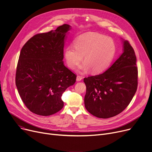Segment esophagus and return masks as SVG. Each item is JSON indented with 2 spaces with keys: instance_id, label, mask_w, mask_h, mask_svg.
<instances>
[{
  "instance_id": "obj_1",
  "label": "esophagus",
  "mask_w": 152,
  "mask_h": 152,
  "mask_svg": "<svg viewBox=\"0 0 152 152\" xmlns=\"http://www.w3.org/2000/svg\"><path fill=\"white\" fill-rule=\"evenodd\" d=\"M83 77L81 76H77L76 77V80L77 81H80V80H82Z\"/></svg>"
}]
</instances>
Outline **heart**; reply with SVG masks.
Listing matches in <instances>:
<instances>
[{"mask_svg": "<svg viewBox=\"0 0 152 152\" xmlns=\"http://www.w3.org/2000/svg\"><path fill=\"white\" fill-rule=\"evenodd\" d=\"M115 45L114 40L97 33H87L80 35L75 41V47L69 46L65 49L64 57L68 66L72 69L79 66L81 72L92 69L95 73L106 69L114 57Z\"/></svg>", "mask_w": 152, "mask_h": 152, "instance_id": "heart-1", "label": "heart"}]
</instances>
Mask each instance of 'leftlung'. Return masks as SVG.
Instances as JSON below:
<instances>
[{
  "label": "left lung",
  "mask_w": 152,
  "mask_h": 152,
  "mask_svg": "<svg viewBox=\"0 0 152 152\" xmlns=\"http://www.w3.org/2000/svg\"><path fill=\"white\" fill-rule=\"evenodd\" d=\"M123 53L103 73L85 77L84 104L91 114L108 118L122 113L137 87V68L133 48L122 38Z\"/></svg>",
  "instance_id": "8db88e82"
}]
</instances>
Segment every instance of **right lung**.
<instances>
[{
	"mask_svg": "<svg viewBox=\"0 0 152 152\" xmlns=\"http://www.w3.org/2000/svg\"><path fill=\"white\" fill-rule=\"evenodd\" d=\"M68 24L39 34L29 39L20 53L16 86L26 106L43 116L53 115L64 107L62 96L73 86L76 76L64 64V48Z\"/></svg>",
	"mask_w": 152,
	"mask_h": 152,
	"instance_id": "right-lung-1",
	"label": "right lung"
}]
</instances>
